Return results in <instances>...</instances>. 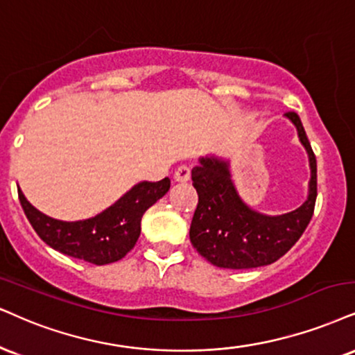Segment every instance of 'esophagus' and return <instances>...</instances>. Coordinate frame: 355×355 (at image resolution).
<instances>
[{
    "label": "esophagus",
    "mask_w": 355,
    "mask_h": 355,
    "mask_svg": "<svg viewBox=\"0 0 355 355\" xmlns=\"http://www.w3.org/2000/svg\"><path fill=\"white\" fill-rule=\"evenodd\" d=\"M174 179L178 182H187L191 179V168L189 166H179V168L174 171Z\"/></svg>",
    "instance_id": "esophagus-1"
}]
</instances>
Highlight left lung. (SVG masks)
I'll return each instance as SVG.
<instances>
[{
	"mask_svg": "<svg viewBox=\"0 0 355 355\" xmlns=\"http://www.w3.org/2000/svg\"><path fill=\"white\" fill-rule=\"evenodd\" d=\"M284 116L298 130L311 168L308 199L295 211L282 216L253 211L235 189L230 161L222 157H199V166L192 169L199 202L191 222V243L218 268L245 270L273 263L298 242L311 220L318 196L316 156L300 116L295 112Z\"/></svg>",
	"mask_w": 355,
	"mask_h": 355,
	"instance_id": "obj_1",
	"label": "left lung"
}]
</instances>
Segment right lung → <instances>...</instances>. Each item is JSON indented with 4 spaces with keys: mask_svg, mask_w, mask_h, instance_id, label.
<instances>
[{
    "mask_svg": "<svg viewBox=\"0 0 355 355\" xmlns=\"http://www.w3.org/2000/svg\"><path fill=\"white\" fill-rule=\"evenodd\" d=\"M169 178L157 182L143 181L103 212L85 220L65 222L37 211L17 189L19 202L36 234L54 250L94 265L121 260L141 234V217L169 191Z\"/></svg>",
    "mask_w": 355,
    "mask_h": 355,
    "instance_id": "add662e5",
    "label": "right lung"
}]
</instances>
